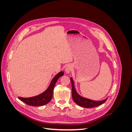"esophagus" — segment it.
<instances>
[{
    "instance_id": "1",
    "label": "esophagus",
    "mask_w": 132,
    "mask_h": 132,
    "mask_svg": "<svg viewBox=\"0 0 132 132\" xmlns=\"http://www.w3.org/2000/svg\"><path fill=\"white\" fill-rule=\"evenodd\" d=\"M72 68H73V67L70 64L68 65L65 68V71L66 74H69L70 72V71L72 70Z\"/></svg>"
}]
</instances>
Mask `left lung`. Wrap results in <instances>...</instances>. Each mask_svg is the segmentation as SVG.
Segmentation results:
<instances>
[{
	"instance_id": "8db88e82",
	"label": "left lung",
	"mask_w": 132,
	"mask_h": 132,
	"mask_svg": "<svg viewBox=\"0 0 132 132\" xmlns=\"http://www.w3.org/2000/svg\"><path fill=\"white\" fill-rule=\"evenodd\" d=\"M71 82V90H72V97L74 101L80 106L85 108H93L98 106L102 105L103 103L106 102L108 97L101 101H94L92 100L82 97L79 95L75 89L74 82L72 78H70Z\"/></svg>"
}]
</instances>
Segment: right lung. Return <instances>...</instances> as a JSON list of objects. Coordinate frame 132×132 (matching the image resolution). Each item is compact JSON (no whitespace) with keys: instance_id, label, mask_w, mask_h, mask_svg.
Masks as SVG:
<instances>
[{"instance_id":"1","label":"right lung","mask_w":132,"mask_h":132,"mask_svg":"<svg viewBox=\"0 0 132 132\" xmlns=\"http://www.w3.org/2000/svg\"><path fill=\"white\" fill-rule=\"evenodd\" d=\"M64 75L63 71H60L52 79L48 88L38 95L35 96L34 97L24 98L21 97H18L20 100L26 104L33 106H41L47 104L50 102L53 97V91L58 79L59 77Z\"/></svg>"}]
</instances>
